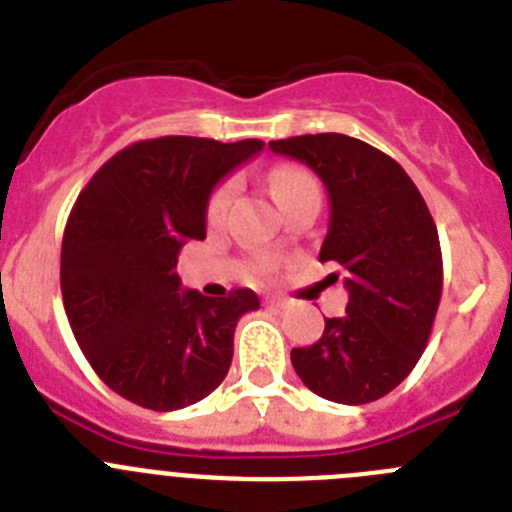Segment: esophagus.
Here are the masks:
<instances>
[{"mask_svg": "<svg viewBox=\"0 0 512 512\" xmlns=\"http://www.w3.org/2000/svg\"><path fill=\"white\" fill-rule=\"evenodd\" d=\"M266 305L274 307V310H284V307H287V300H282V297H266Z\"/></svg>", "mask_w": 512, "mask_h": 512, "instance_id": "esophagus-1", "label": "esophagus"}]
</instances>
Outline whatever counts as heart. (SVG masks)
I'll list each match as a JSON object with an SVG mask.
<instances>
[{"label":"heart","instance_id":"obj_1","mask_svg":"<svg viewBox=\"0 0 512 512\" xmlns=\"http://www.w3.org/2000/svg\"><path fill=\"white\" fill-rule=\"evenodd\" d=\"M269 187H271V194H274V200H277L279 207L284 210V207H289L295 200H300L302 194L315 192L318 184H315V179H312L307 171L297 169V166H279V169L271 171ZM235 192H238L235 179H225V182H220L215 189H212L210 200H207V223L210 225L223 223L230 212V205H233L235 200ZM269 266L271 261L266 259L259 261L261 271H269Z\"/></svg>","mask_w":512,"mask_h":512}]
</instances>
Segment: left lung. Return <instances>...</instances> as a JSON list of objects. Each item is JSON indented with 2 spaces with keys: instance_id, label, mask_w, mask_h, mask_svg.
I'll return each instance as SVG.
<instances>
[{
  "instance_id": "1",
  "label": "left lung",
  "mask_w": 512,
  "mask_h": 512,
  "mask_svg": "<svg viewBox=\"0 0 512 512\" xmlns=\"http://www.w3.org/2000/svg\"><path fill=\"white\" fill-rule=\"evenodd\" d=\"M269 148L310 166L328 189L320 261L341 266L348 289L346 315L325 318L312 346L292 348V366L325 400H379L413 372L431 336L443 289L436 223L405 169L364 140L318 133Z\"/></svg>"
}]
</instances>
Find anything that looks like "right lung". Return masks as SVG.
Returning a JSON list of instances; mask_svg holds the SVG:
<instances>
[{
	"mask_svg": "<svg viewBox=\"0 0 512 512\" xmlns=\"http://www.w3.org/2000/svg\"><path fill=\"white\" fill-rule=\"evenodd\" d=\"M264 148L192 135L138 140L76 197L61 243V295L76 343L110 390L148 410L187 408L223 382L251 289H182L176 259L205 238L215 184Z\"/></svg>",
	"mask_w": 512,
	"mask_h": 512,
	"instance_id": "add662e5",
	"label": "right lung"
}]
</instances>
